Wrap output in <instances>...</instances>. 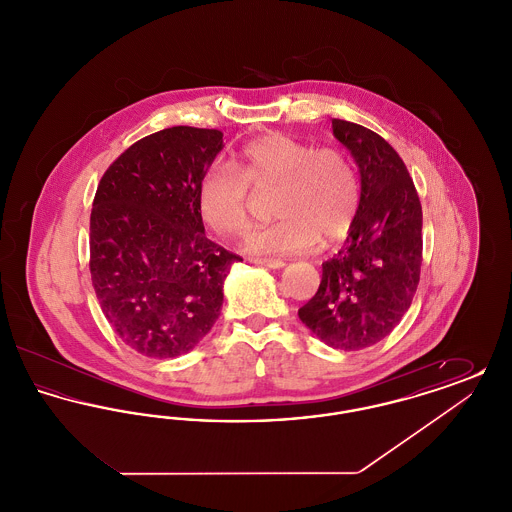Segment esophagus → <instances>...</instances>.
<instances>
[{
	"label": "esophagus",
	"instance_id": "1",
	"mask_svg": "<svg viewBox=\"0 0 512 512\" xmlns=\"http://www.w3.org/2000/svg\"><path fill=\"white\" fill-rule=\"evenodd\" d=\"M253 263L267 268H282L286 265L282 259H270V257H265V259H253Z\"/></svg>",
	"mask_w": 512,
	"mask_h": 512
}]
</instances>
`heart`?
I'll return each mask as SVG.
<instances>
[{"mask_svg":"<svg viewBox=\"0 0 512 512\" xmlns=\"http://www.w3.org/2000/svg\"><path fill=\"white\" fill-rule=\"evenodd\" d=\"M270 194L267 228L245 240L251 255H288L343 240L357 219L361 186L349 157L338 147H315L270 132L238 151L236 167L213 163L197 184V211L224 238L244 236L251 226L253 194Z\"/></svg>","mask_w":512,"mask_h":512,"instance_id":"1","label":"heart"}]
</instances>
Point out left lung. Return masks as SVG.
<instances>
[{
    "mask_svg": "<svg viewBox=\"0 0 512 512\" xmlns=\"http://www.w3.org/2000/svg\"><path fill=\"white\" fill-rule=\"evenodd\" d=\"M334 136L361 174L357 219L322 263L318 292L299 309L326 345L359 351L384 340L413 303L422 265V207L397 151L376 132L332 119Z\"/></svg>",
    "mask_w": 512,
    "mask_h": 512,
    "instance_id": "obj_1",
    "label": "left lung"
}]
</instances>
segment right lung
Instances as JSON below:
<instances>
[{"label": "right lung", "mask_w": 512, "mask_h": 512, "mask_svg": "<svg viewBox=\"0 0 512 512\" xmlns=\"http://www.w3.org/2000/svg\"><path fill=\"white\" fill-rule=\"evenodd\" d=\"M222 132L172 126L128 147L105 171L90 215V274L117 336L151 359L192 351L217 322L222 286L242 261L205 236L201 174Z\"/></svg>", "instance_id": "obj_1"}]
</instances>
